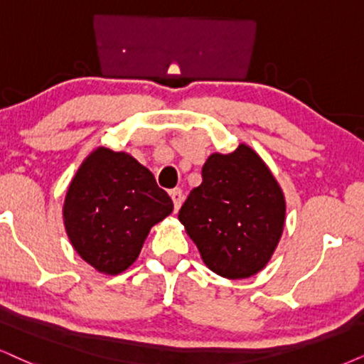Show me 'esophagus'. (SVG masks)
<instances>
[{"label":"esophagus","mask_w":364,"mask_h":364,"mask_svg":"<svg viewBox=\"0 0 364 364\" xmlns=\"http://www.w3.org/2000/svg\"><path fill=\"white\" fill-rule=\"evenodd\" d=\"M169 195H171V200L174 203V211H178L179 206H181V203H183V191L179 190V188H176V190L169 191Z\"/></svg>","instance_id":"obj_1"}]
</instances>
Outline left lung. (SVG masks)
<instances>
[{
    "label": "left lung",
    "mask_w": 364,
    "mask_h": 364,
    "mask_svg": "<svg viewBox=\"0 0 364 364\" xmlns=\"http://www.w3.org/2000/svg\"><path fill=\"white\" fill-rule=\"evenodd\" d=\"M201 176L179 222L210 270L227 279L252 277L274 255L284 232L285 198L277 179L247 144L208 156Z\"/></svg>",
    "instance_id": "8db88e82"
}]
</instances>
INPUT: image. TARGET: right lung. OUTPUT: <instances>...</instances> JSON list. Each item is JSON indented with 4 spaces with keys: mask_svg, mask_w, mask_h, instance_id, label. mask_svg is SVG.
<instances>
[{
    "mask_svg": "<svg viewBox=\"0 0 364 364\" xmlns=\"http://www.w3.org/2000/svg\"><path fill=\"white\" fill-rule=\"evenodd\" d=\"M173 211L153 173L127 153L97 148L77 169L63 203L72 247L99 272L134 264L149 230Z\"/></svg>",
    "mask_w": 364,
    "mask_h": 364,
    "instance_id": "1",
    "label": "right lung"
}]
</instances>
